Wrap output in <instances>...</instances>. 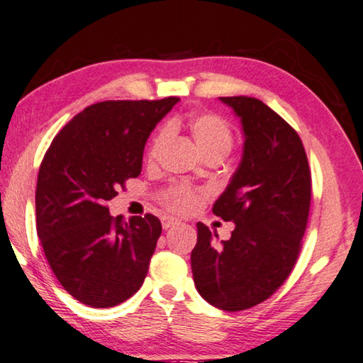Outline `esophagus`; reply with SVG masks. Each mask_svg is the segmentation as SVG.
<instances>
[{"label":"esophagus","mask_w":363,"mask_h":363,"mask_svg":"<svg viewBox=\"0 0 363 363\" xmlns=\"http://www.w3.org/2000/svg\"><path fill=\"white\" fill-rule=\"evenodd\" d=\"M162 224H163V229H164V230H168L169 227H173V225H176V224H179V220L174 219V218H171V216H164V218L162 219Z\"/></svg>","instance_id":"obj_1"}]
</instances>
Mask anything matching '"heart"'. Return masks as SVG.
<instances>
[{"mask_svg": "<svg viewBox=\"0 0 363 363\" xmlns=\"http://www.w3.org/2000/svg\"><path fill=\"white\" fill-rule=\"evenodd\" d=\"M189 128L196 145H199V149L205 157L211 155V153H220V155L225 157L230 152L233 145V133L229 123L220 118V116L213 113L194 115L189 120ZM167 138V131L157 134L150 147V157L157 155ZM164 201H167V205H169L171 210L187 213L196 205V195L186 187H177L164 196Z\"/></svg>", "mask_w": 363, "mask_h": 363, "instance_id": "obj_1", "label": "heart"}]
</instances>
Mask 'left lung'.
Returning a JSON list of instances; mask_svg holds the SVG:
<instances>
[{
  "instance_id": "obj_1",
  "label": "left lung",
  "mask_w": 363,
  "mask_h": 363,
  "mask_svg": "<svg viewBox=\"0 0 363 363\" xmlns=\"http://www.w3.org/2000/svg\"><path fill=\"white\" fill-rule=\"evenodd\" d=\"M240 118L243 153L213 213L232 220L229 240L196 224L190 255L196 291L235 312L266 301L298 259L311 206V171L298 133L255 97H219Z\"/></svg>"
}]
</instances>
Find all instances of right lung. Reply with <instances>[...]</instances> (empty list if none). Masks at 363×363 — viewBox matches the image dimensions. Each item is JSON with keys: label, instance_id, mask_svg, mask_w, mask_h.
I'll use <instances>...</instances> for the list:
<instances>
[{"label": "right lung", "instance_id": "right-lung-1", "mask_svg": "<svg viewBox=\"0 0 363 363\" xmlns=\"http://www.w3.org/2000/svg\"><path fill=\"white\" fill-rule=\"evenodd\" d=\"M177 102H97L73 116L43 158L36 230L54 275L79 303L118 306L144 284L162 223L153 214L112 218L106 201L140 174L147 139Z\"/></svg>", "mask_w": 363, "mask_h": 363}]
</instances>
